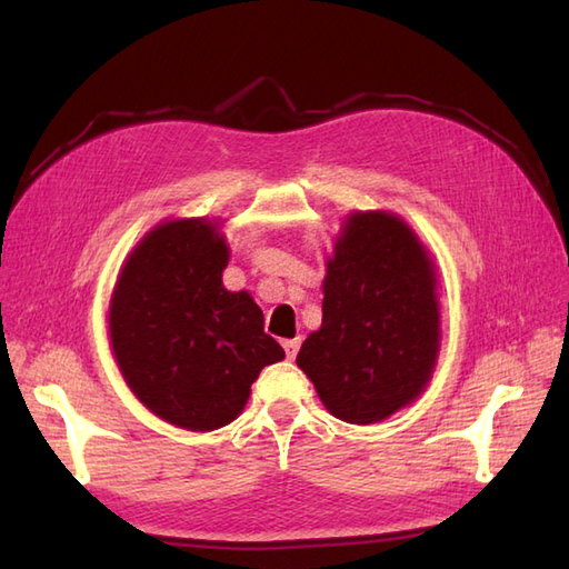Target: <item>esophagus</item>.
<instances>
[{
	"mask_svg": "<svg viewBox=\"0 0 569 569\" xmlns=\"http://www.w3.org/2000/svg\"><path fill=\"white\" fill-rule=\"evenodd\" d=\"M282 347H284L287 358H297V351H299V347H301V337H297V339H284Z\"/></svg>",
	"mask_w": 569,
	"mask_h": 569,
	"instance_id": "esophagus-1",
	"label": "esophagus"
}]
</instances>
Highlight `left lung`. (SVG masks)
I'll list each match as a JSON object with an SVG mask.
<instances>
[{"label": "left lung", "instance_id": "left-lung-1", "mask_svg": "<svg viewBox=\"0 0 569 569\" xmlns=\"http://www.w3.org/2000/svg\"><path fill=\"white\" fill-rule=\"evenodd\" d=\"M435 270L389 213H353L327 261L322 325L299 368L335 418L370 425L425 389L439 349Z\"/></svg>", "mask_w": 569, "mask_h": 569}]
</instances>
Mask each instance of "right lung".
<instances>
[{
	"mask_svg": "<svg viewBox=\"0 0 569 569\" xmlns=\"http://www.w3.org/2000/svg\"><path fill=\"white\" fill-rule=\"evenodd\" d=\"M226 266L211 222H166L130 253L111 299L126 382L151 412L192 432L232 422L258 372L284 358L247 291L222 287Z\"/></svg>",
	"mask_w": 569,
	"mask_h": 569,
	"instance_id": "right-lung-1",
	"label": "right lung"
}]
</instances>
